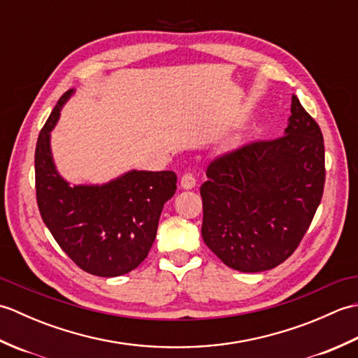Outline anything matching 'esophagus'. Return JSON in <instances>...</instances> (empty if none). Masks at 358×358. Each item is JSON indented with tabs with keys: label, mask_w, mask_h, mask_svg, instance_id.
<instances>
[{
	"label": "esophagus",
	"mask_w": 358,
	"mask_h": 358,
	"mask_svg": "<svg viewBox=\"0 0 358 358\" xmlns=\"http://www.w3.org/2000/svg\"><path fill=\"white\" fill-rule=\"evenodd\" d=\"M195 185H196V180H195V177L192 173H185L183 177H181V181H180V186L183 187V189H194L195 187Z\"/></svg>",
	"instance_id": "34e87169"
}]
</instances>
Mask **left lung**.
I'll return each mask as SVG.
<instances>
[{
	"label": "left lung",
	"mask_w": 358,
	"mask_h": 358,
	"mask_svg": "<svg viewBox=\"0 0 358 358\" xmlns=\"http://www.w3.org/2000/svg\"><path fill=\"white\" fill-rule=\"evenodd\" d=\"M200 187L201 235L229 268L262 272L291 257L324 187L320 127L292 95L285 135L214 159Z\"/></svg>",
	"instance_id": "1"
}]
</instances>
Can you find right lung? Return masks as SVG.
<instances>
[{
  "label": "right lung",
  "instance_id": "obj_1",
  "mask_svg": "<svg viewBox=\"0 0 358 358\" xmlns=\"http://www.w3.org/2000/svg\"><path fill=\"white\" fill-rule=\"evenodd\" d=\"M75 89L59 98L35 149L36 203L44 224L72 262L92 275L134 271L154 245L164 203L177 189L172 171L132 169L104 185H71L59 175L50 132Z\"/></svg>",
  "mask_w": 358,
  "mask_h": 358
}]
</instances>
